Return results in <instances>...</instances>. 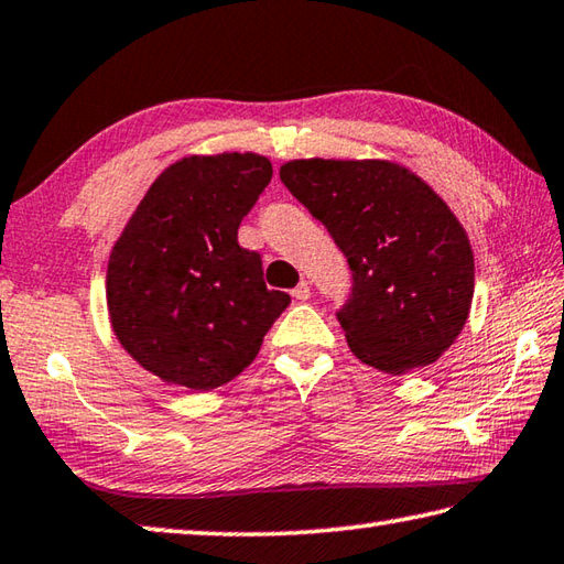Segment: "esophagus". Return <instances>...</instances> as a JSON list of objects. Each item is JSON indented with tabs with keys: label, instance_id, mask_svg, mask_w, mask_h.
Wrapping results in <instances>:
<instances>
[{
	"label": "esophagus",
	"instance_id": "1",
	"mask_svg": "<svg viewBox=\"0 0 564 564\" xmlns=\"http://www.w3.org/2000/svg\"><path fill=\"white\" fill-rule=\"evenodd\" d=\"M293 299H295V301H308V299H311V285L305 283V281H301V283L293 289Z\"/></svg>",
	"mask_w": 564,
	"mask_h": 564
}]
</instances>
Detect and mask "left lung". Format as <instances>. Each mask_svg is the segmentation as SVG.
I'll list each match as a JSON object with an SVG mask.
<instances>
[{
	"instance_id": "obj_1",
	"label": "left lung",
	"mask_w": 564,
	"mask_h": 564,
	"mask_svg": "<svg viewBox=\"0 0 564 564\" xmlns=\"http://www.w3.org/2000/svg\"><path fill=\"white\" fill-rule=\"evenodd\" d=\"M281 182L350 265L337 321L357 360L387 375L436 362L474 301V251L446 202L389 160H291Z\"/></svg>"
}]
</instances>
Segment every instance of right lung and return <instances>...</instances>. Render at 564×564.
Listing matches in <instances>:
<instances>
[{
  "label": "right lung",
  "mask_w": 564,
  "mask_h": 564,
  "mask_svg": "<svg viewBox=\"0 0 564 564\" xmlns=\"http://www.w3.org/2000/svg\"><path fill=\"white\" fill-rule=\"evenodd\" d=\"M256 152L189 155L150 184L108 259L110 325L162 382L209 392L259 355L291 295L269 291L239 224L271 182Z\"/></svg>",
  "instance_id": "right-lung-1"
}]
</instances>
